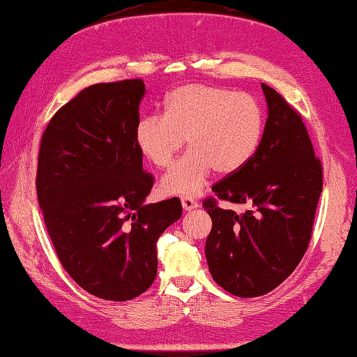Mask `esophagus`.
Segmentation results:
<instances>
[{
	"mask_svg": "<svg viewBox=\"0 0 357 357\" xmlns=\"http://www.w3.org/2000/svg\"><path fill=\"white\" fill-rule=\"evenodd\" d=\"M182 207H183V210H186V211H191V210L197 208L199 205H197V202H196L192 197L185 196V197H182Z\"/></svg>",
	"mask_w": 357,
	"mask_h": 357,
	"instance_id": "1",
	"label": "esophagus"
}]
</instances>
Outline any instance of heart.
Segmentation results:
<instances>
[{
    "instance_id": "obj_1",
    "label": "heart",
    "mask_w": 357,
    "mask_h": 357,
    "mask_svg": "<svg viewBox=\"0 0 357 357\" xmlns=\"http://www.w3.org/2000/svg\"><path fill=\"white\" fill-rule=\"evenodd\" d=\"M261 106L248 93L208 84H186L169 93L165 114L141 119L135 128L139 152L169 167L188 141L190 150L161 180L167 195L195 196L210 174L229 175L257 152L264 135Z\"/></svg>"
}]
</instances>
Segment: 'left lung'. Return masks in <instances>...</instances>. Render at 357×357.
Returning a JSON list of instances; mask_svg holds the SVG:
<instances>
[{"label":"left lung","instance_id":"1","mask_svg":"<svg viewBox=\"0 0 357 357\" xmlns=\"http://www.w3.org/2000/svg\"><path fill=\"white\" fill-rule=\"evenodd\" d=\"M268 119L257 152L213 185L204 201L211 218L205 257L215 282L240 298L266 295L295 271L312 238L323 167L299 112L261 83ZM249 203L243 215L217 199Z\"/></svg>","mask_w":357,"mask_h":357}]
</instances>
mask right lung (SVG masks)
I'll use <instances>...</instances> for the list:
<instances>
[{"label": "right lung", "mask_w": 357, "mask_h": 357, "mask_svg": "<svg viewBox=\"0 0 357 357\" xmlns=\"http://www.w3.org/2000/svg\"><path fill=\"white\" fill-rule=\"evenodd\" d=\"M144 93L139 78L86 87L56 111L39 149L37 199L61 265L108 301L153 284L156 241L182 216L178 197L144 204L153 186L135 141Z\"/></svg>", "instance_id": "right-lung-1"}]
</instances>
